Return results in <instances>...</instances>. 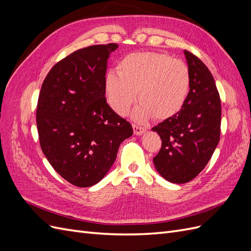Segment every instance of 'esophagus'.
<instances>
[{
	"mask_svg": "<svg viewBox=\"0 0 251 251\" xmlns=\"http://www.w3.org/2000/svg\"><path fill=\"white\" fill-rule=\"evenodd\" d=\"M133 131H134V134H135L136 136H141L143 133H146V128L141 127V126H139L133 125Z\"/></svg>",
	"mask_w": 251,
	"mask_h": 251,
	"instance_id": "34e87169",
	"label": "esophagus"
}]
</instances>
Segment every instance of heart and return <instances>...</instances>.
<instances>
[{"label": "heart", "mask_w": 251, "mask_h": 251, "mask_svg": "<svg viewBox=\"0 0 251 251\" xmlns=\"http://www.w3.org/2000/svg\"><path fill=\"white\" fill-rule=\"evenodd\" d=\"M189 71L180 59L158 52H138L117 64V74L104 78V93L111 109L126 116L138 97L133 118L146 123L154 115L171 118L182 109L189 90Z\"/></svg>", "instance_id": "obj_1"}]
</instances>
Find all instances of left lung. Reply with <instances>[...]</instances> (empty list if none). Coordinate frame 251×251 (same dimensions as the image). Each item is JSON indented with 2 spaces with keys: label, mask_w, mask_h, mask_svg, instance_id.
I'll return each mask as SVG.
<instances>
[{
  "label": "left lung",
  "mask_w": 251,
  "mask_h": 251,
  "mask_svg": "<svg viewBox=\"0 0 251 251\" xmlns=\"http://www.w3.org/2000/svg\"><path fill=\"white\" fill-rule=\"evenodd\" d=\"M189 92L182 109L151 130L162 146L153 161L157 172L172 183H186L206 166L220 140L221 100L208 68L184 50Z\"/></svg>",
  "instance_id": "8db88e82"
}]
</instances>
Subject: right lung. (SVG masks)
Instances as JSON below:
<instances>
[{
	"label": "right lung",
	"instance_id": "right-lung-1",
	"mask_svg": "<svg viewBox=\"0 0 251 251\" xmlns=\"http://www.w3.org/2000/svg\"><path fill=\"white\" fill-rule=\"evenodd\" d=\"M117 44L95 45L53 66L37 101L41 148L60 176L78 187L98 183L116 160L120 143L133 135L130 123L104 97L110 54Z\"/></svg>",
	"mask_w": 251,
	"mask_h": 251
}]
</instances>
